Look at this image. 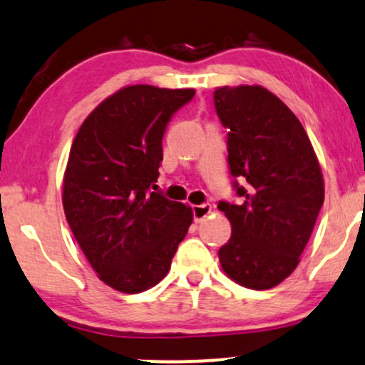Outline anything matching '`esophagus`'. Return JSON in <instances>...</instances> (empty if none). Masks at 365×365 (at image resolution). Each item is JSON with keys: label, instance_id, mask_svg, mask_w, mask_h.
Listing matches in <instances>:
<instances>
[{"label": "esophagus", "instance_id": "1", "mask_svg": "<svg viewBox=\"0 0 365 365\" xmlns=\"http://www.w3.org/2000/svg\"><path fill=\"white\" fill-rule=\"evenodd\" d=\"M212 213V207L210 205H195L192 207V218L195 222H201L203 218H207Z\"/></svg>", "mask_w": 365, "mask_h": 365}]
</instances>
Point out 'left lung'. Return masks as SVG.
<instances>
[{
  "label": "left lung",
  "mask_w": 365,
  "mask_h": 365,
  "mask_svg": "<svg viewBox=\"0 0 365 365\" xmlns=\"http://www.w3.org/2000/svg\"><path fill=\"white\" fill-rule=\"evenodd\" d=\"M229 130V167L241 203L220 201L232 225L218 251L225 275L267 290L297 268L324 201L323 173L309 136L292 110L259 85L220 87L213 93Z\"/></svg>",
  "instance_id": "1"
}]
</instances>
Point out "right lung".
Instances as JSON below:
<instances>
[{"label":"right lung","mask_w":365,"mask_h":365,"mask_svg":"<svg viewBox=\"0 0 365 365\" xmlns=\"http://www.w3.org/2000/svg\"><path fill=\"white\" fill-rule=\"evenodd\" d=\"M192 97V88L130 85L102 101L73 140L64 215L98 278L118 292L157 285L192 222L191 207L150 192L167 123Z\"/></svg>","instance_id":"1"}]
</instances>
